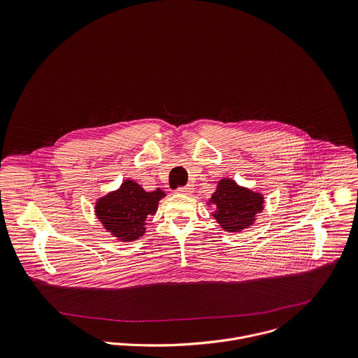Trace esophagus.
I'll return each instance as SVG.
<instances>
[{"label":"esophagus","instance_id":"34e87169","mask_svg":"<svg viewBox=\"0 0 358 358\" xmlns=\"http://www.w3.org/2000/svg\"><path fill=\"white\" fill-rule=\"evenodd\" d=\"M176 192H177V194H181V195H192L194 187H192V185H187V187H184V188H178Z\"/></svg>","mask_w":358,"mask_h":358}]
</instances>
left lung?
Masks as SVG:
<instances>
[{"mask_svg": "<svg viewBox=\"0 0 358 358\" xmlns=\"http://www.w3.org/2000/svg\"><path fill=\"white\" fill-rule=\"evenodd\" d=\"M206 206L214 208L211 217L224 232L238 234L255 224L265 208V196L259 191L238 185L232 178H221Z\"/></svg>", "mask_w": 358, "mask_h": 358, "instance_id": "left-lung-1", "label": "left lung"}]
</instances>
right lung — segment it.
I'll list each match as a JSON object with an SVG mask.
<instances>
[{
    "label": "right lung",
    "mask_w": 358,
    "mask_h": 358,
    "mask_svg": "<svg viewBox=\"0 0 358 358\" xmlns=\"http://www.w3.org/2000/svg\"><path fill=\"white\" fill-rule=\"evenodd\" d=\"M166 194L157 188L145 191L133 180L122 181L120 188L94 201V215L101 227L120 243L136 241L147 232V220L157 214Z\"/></svg>",
    "instance_id": "obj_1"
}]
</instances>
